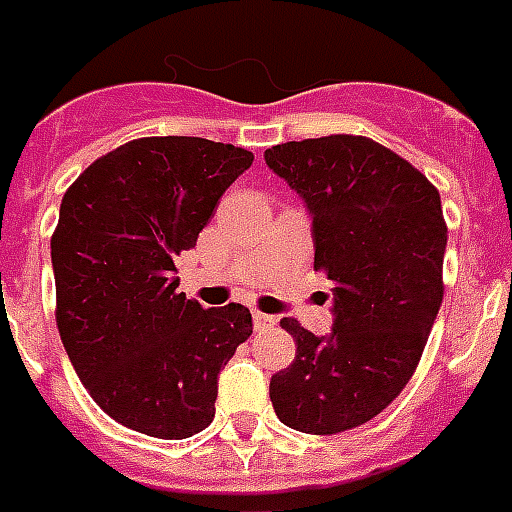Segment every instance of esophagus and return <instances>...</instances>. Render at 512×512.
Listing matches in <instances>:
<instances>
[{"label": "esophagus", "instance_id": "obj_1", "mask_svg": "<svg viewBox=\"0 0 512 512\" xmlns=\"http://www.w3.org/2000/svg\"><path fill=\"white\" fill-rule=\"evenodd\" d=\"M276 325V317H271V314H263V311H255V330L260 333V330H268V327Z\"/></svg>", "mask_w": 512, "mask_h": 512}]
</instances>
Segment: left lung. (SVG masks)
I'll list each match as a JSON object with an SVG mask.
<instances>
[{
	"instance_id": "left-lung-1",
	"label": "left lung",
	"mask_w": 512,
	"mask_h": 512,
	"mask_svg": "<svg viewBox=\"0 0 512 512\" xmlns=\"http://www.w3.org/2000/svg\"><path fill=\"white\" fill-rule=\"evenodd\" d=\"M265 163L311 214L314 268L333 279V330L308 333L298 319L295 360L271 378L282 424L335 435L392 403L419 365L443 303L448 228L435 185L365 136L284 142Z\"/></svg>"
}]
</instances>
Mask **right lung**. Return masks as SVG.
Masks as SVG:
<instances>
[{
	"mask_svg": "<svg viewBox=\"0 0 512 512\" xmlns=\"http://www.w3.org/2000/svg\"><path fill=\"white\" fill-rule=\"evenodd\" d=\"M252 161L233 144L147 136L93 161L64 193L50 239L58 333L123 427L182 440L212 424L217 376L252 335V314L187 300L174 260Z\"/></svg>",
	"mask_w": 512,
	"mask_h": 512,
	"instance_id": "1",
	"label": "right lung"
}]
</instances>
